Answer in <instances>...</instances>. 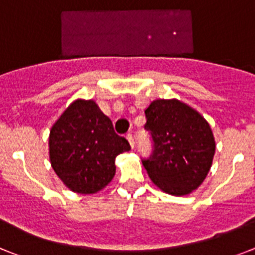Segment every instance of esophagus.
Here are the masks:
<instances>
[{
	"mask_svg": "<svg viewBox=\"0 0 255 255\" xmlns=\"http://www.w3.org/2000/svg\"><path fill=\"white\" fill-rule=\"evenodd\" d=\"M127 140H128V142H129V145H131L132 149H133L134 142H133V136H132V133H128L127 134Z\"/></svg>",
	"mask_w": 255,
	"mask_h": 255,
	"instance_id": "esophagus-1",
	"label": "esophagus"
}]
</instances>
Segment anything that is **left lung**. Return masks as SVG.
Segmentation results:
<instances>
[{
    "label": "left lung",
    "mask_w": 255,
    "mask_h": 255,
    "mask_svg": "<svg viewBox=\"0 0 255 255\" xmlns=\"http://www.w3.org/2000/svg\"><path fill=\"white\" fill-rule=\"evenodd\" d=\"M145 129L153 141L145 170L159 189L185 196L200 187L210 171L215 140L205 118L177 100H155L145 110Z\"/></svg>",
    "instance_id": "obj_1"
}]
</instances>
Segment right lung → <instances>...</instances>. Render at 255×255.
Listing matches in <instances>:
<instances>
[{
  "instance_id": "add662e5",
  "label": "right lung",
  "mask_w": 255,
  "mask_h": 255,
  "mask_svg": "<svg viewBox=\"0 0 255 255\" xmlns=\"http://www.w3.org/2000/svg\"><path fill=\"white\" fill-rule=\"evenodd\" d=\"M131 149L115 133L110 118L95 101L76 100L50 129L49 157L67 188L81 194L101 190L115 175V158Z\"/></svg>"
}]
</instances>
